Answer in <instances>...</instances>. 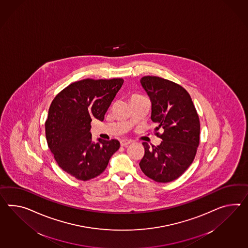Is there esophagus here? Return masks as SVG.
I'll list each match as a JSON object with an SVG mask.
<instances>
[{"label":"esophagus","instance_id":"obj_1","mask_svg":"<svg viewBox=\"0 0 248 248\" xmlns=\"http://www.w3.org/2000/svg\"><path fill=\"white\" fill-rule=\"evenodd\" d=\"M132 142V140H126V139H123L121 140V141H120V143H121V146H127L129 145L130 143Z\"/></svg>","mask_w":248,"mask_h":248}]
</instances>
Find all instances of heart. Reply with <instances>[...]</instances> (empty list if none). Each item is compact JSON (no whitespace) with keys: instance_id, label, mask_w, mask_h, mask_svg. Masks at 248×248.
<instances>
[{"instance_id":"obj_1","label":"heart","mask_w":248,"mask_h":248,"mask_svg":"<svg viewBox=\"0 0 248 248\" xmlns=\"http://www.w3.org/2000/svg\"><path fill=\"white\" fill-rule=\"evenodd\" d=\"M139 97V96H133V97Z\"/></svg>"}]
</instances>
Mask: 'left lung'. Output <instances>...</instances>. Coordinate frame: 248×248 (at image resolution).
I'll return each mask as SVG.
<instances>
[{
	"mask_svg": "<svg viewBox=\"0 0 248 248\" xmlns=\"http://www.w3.org/2000/svg\"><path fill=\"white\" fill-rule=\"evenodd\" d=\"M140 84L150 97L152 122L164 129L159 145L142 142L145 153L140 168L158 183L178 178L194 159L200 140V121L192 98L180 85L156 76H145ZM158 133H157V135Z\"/></svg>",
	"mask_w": 248,
	"mask_h": 248,
	"instance_id": "obj_1",
	"label": "left lung"
}]
</instances>
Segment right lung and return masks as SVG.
Listing matches in <instances>:
<instances>
[{
    "label": "right lung",
    "instance_id": "right-lung-1",
    "mask_svg": "<svg viewBox=\"0 0 248 248\" xmlns=\"http://www.w3.org/2000/svg\"><path fill=\"white\" fill-rule=\"evenodd\" d=\"M123 79H86L73 82L54 98L46 121L49 149L61 169L87 181L100 175L120 148L117 140H92L93 118L104 120Z\"/></svg>",
    "mask_w": 248,
    "mask_h": 248
}]
</instances>
